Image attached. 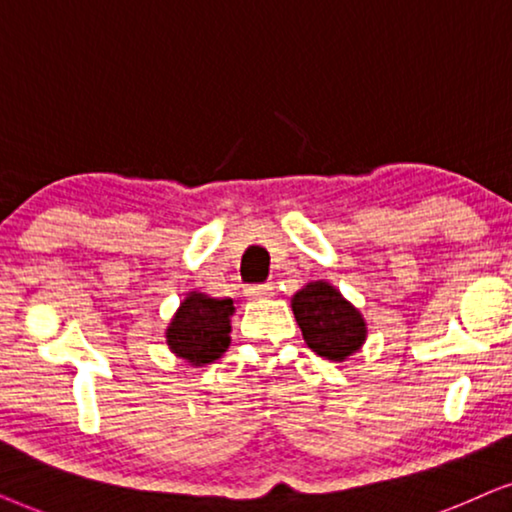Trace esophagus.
Returning <instances> with one entry per match:
<instances>
[{"instance_id":"1","label":"esophagus","mask_w":512,"mask_h":512,"mask_svg":"<svg viewBox=\"0 0 512 512\" xmlns=\"http://www.w3.org/2000/svg\"><path fill=\"white\" fill-rule=\"evenodd\" d=\"M271 295H274V288H271L269 283L250 285V288H245V297L248 299H269Z\"/></svg>"}]
</instances>
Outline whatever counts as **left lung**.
<instances>
[{
    "instance_id": "8db88e82",
    "label": "left lung",
    "mask_w": 512,
    "mask_h": 512,
    "mask_svg": "<svg viewBox=\"0 0 512 512\" xmlns=\"http://www.w3.org/2000/svg\"><path fill=\"white\" fill-rule=\"evenodd\" d=\"M292 313L306 346L320 358L344 363L363 349L367 323L356 306L327 281H311L292 295Z\"/></svg>"
}]
</instances>
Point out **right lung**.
<instances>
[{
	"instance_id": "obj_1",
	"label": "right lung",
	"mask_w": 512,
	"mask_h": 512,
	"mask_svg": "<svg viewBox=\"0 0 512 512\" xmlns=\"http://www.w3.org/2000/svg\"><path fill=\"white\" fill-rule=\"evenodd\" d=\"M231 316H234L231 299H215L199 290L187 292L166 327L170 353L192 367L215 363L231 344Z\"/></svg>"
}]
</instances>
